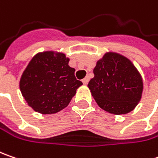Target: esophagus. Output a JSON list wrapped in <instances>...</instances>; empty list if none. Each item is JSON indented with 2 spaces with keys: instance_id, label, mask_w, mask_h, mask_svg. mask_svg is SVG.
I'll return each instance as SVG.
<instances>
[{
  "instance_id": "1",
  "label": "esophagus",
  "mask_w": 158,
  "mask_h": 158,
  "mask_svg": "<svg viewBox=\"0 0 158 158\" xmlns=\"http://www.w3.org/2000/svg\"><path fill=\"white\" fill-rule=\"evenodd\" d=\"M89 78L88 76H86L85 78H83L82 79V82H83V84H87L89 82Z\"/></svg>"
}]
</instances>
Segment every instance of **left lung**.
<instances>
[{
  "label": "left lung",
  "mask_w": 158,
  "mask_h": 158,
  "mask_svg": "<svg viewBox=\"0 0 158 158\" xmlns=\"http://www.w3.org/2000/svg\"><path fill=\"white\" fill-rule=\"evenodd\" d=\"M88 87L98 106L119 115L133 111L142 98L143 78L129 59L106 52L97 61Z\"/></svg>",
  "instance_id": "8db88e82"
}]
</instances>
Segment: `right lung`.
<instances>
[{
	"label": "right lung",
	"mask_w": 158,
	"mask_h": 158,
	"mask_svg": "<svg viewBox=\"0 0 158 158\" xmlns=\"http://www.w3.org/2000/svg\"><path fill=\"white\" fill-rule=\"evenodd\" d=\"M69 59L62 52L37 53L29 62L20 79L23 98L34 111L52 114L69 106L76 89L82 84L69 67Z\"/></svg>",
	"instance_id": "1"
}]
</instances>
